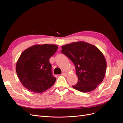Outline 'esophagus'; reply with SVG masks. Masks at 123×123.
Instances as JSON below:
<instances>
[{
	"mask_svg": "<svg viewBox=\"0 0 123 123\" xmlns=\"http://www.w3.org/2000/svg\"><path fill=\"white\" fill-rule=\"evenodd\" d=\"M62 75H63L64 76H65V77H66L67 76V74H66V73H65V72H63V73H62Z\"/></svg>",
	"mask_w": 123,
	"mask_h": 123,
	"instance_id": "1",
	"label": "esophagus"
}]
</instances>
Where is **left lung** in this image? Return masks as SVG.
<instances>
[{
    "instance_id": "1",
    "label": "left lung",
    "mask_w": 123,
    "mask_h": 123,
    "mask_svg": "<svg viewBox=\"0 0 123 123\" xmlns=\"http://www.w3.org/2000/svg\"><path fill=\"white\" fill-rule=\"evenodd\" d=\"M62 48V53L75 65L79 80L73 88L85 93L94 90L102 82L106 73V61L102 52L85 42L67 44Z\"/></svg>"
}]
</instances>
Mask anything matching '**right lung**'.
Instances as JSON below:
<instances>
[{"mask_svg": "<svg viewBox=\"0 0 123 123\" xmlns=\"http://www.w3.org/2000/svg\"><path fill=\"white\" fill-rule=\"evenodd\" d=\"M57 48L56 44H36L23 52L17 62L16 71L25 88L40 93L54 85L56 79L52 74L49 59Z\"/></svg>", "mask_w": 123, "mask_h": 123, "instance_id": "1", "label": "right lung"}]
</instances>
